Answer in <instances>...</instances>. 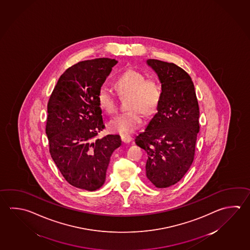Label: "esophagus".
Returning <instances> with one entry per match:
<instances>
[{
    "label": "esophagus",
    "instance_id": "obj_1",
    "mask_svg": "<svg viewBox=\"0 0 250 250\" xmlns=\"http://www.w3.org/2000/svg\"><path fill=\"white\" fill-rule=\"evenodd\" d=\"M121 139H122V141L123 143H125V144H127V143H129V142L132 141V137L130 136H128V135H126V134H123V135H121Z\"/></svg>",
    "mask_w": 250,
    "mask_h": 250
}]
</instances>
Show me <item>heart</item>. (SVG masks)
I'll return each mask as SVG.
<instances>
[{"mask_svg": "<svg viewBox=\"0 0 250 250\" xmlns=\"http://www.w3.org/2000/svg\"><path fill=\"white\" fill-rule=\"evenodd\" d=\"M114 88L121 96L128 95L126 112L115 116L109 123L112 131L129 134L143 123V114L150 116L159 107L162 99V89L155 78H146L136 69H127L114 81ZM100 108L107 114L117 110V101L114 93L107 87L101 86L97 92Z\"/></svg>", "mask_w": 250, "mask_h": 250, "instance_id": "1", "label": "heart"}]
</instances>
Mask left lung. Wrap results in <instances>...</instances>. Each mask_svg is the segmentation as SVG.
<instances>
[{
	"label": "left lung",
	"instance_id": "8db88e82",
	"mask_svg": "<svg viewBox=\"0 0 250 250\" xmlns=\"http://www.w3.org/2000/svg\"><path fill=\"white\" fill-rule=\"evenodd\" d=\"M158 74L162 99L158 112L136 145L148 155L146 176L157 188L180 182L192 165L199 132V105L189 75L176 64L150 59Z\"/></svg>",
	"mask_w": 250,
	"mask_h": 250
}]
</instances>
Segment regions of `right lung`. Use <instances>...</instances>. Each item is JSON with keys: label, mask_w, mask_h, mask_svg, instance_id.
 Returning a JSON list of instances; mask_svg holds the SVG:
<instances>
[{"label": "right lung", "mask_w": 250, "mask_h": 250, "mask_svg": "<svg viewBox=\"0 0 250 250\" xmlns=\"http://www.w3.org/2000/svg\"><path fill=\"white\" fill-rule=\"evenodd\" d=\"M116 63L98 58L69 67L47 103L45 133L51 157L69 184L85 190L104 184L110 158L122 143L118 135L96 139L104 128L97 92Z\"/></svg>", "instance_id": "add662e5"}]
</instances>
